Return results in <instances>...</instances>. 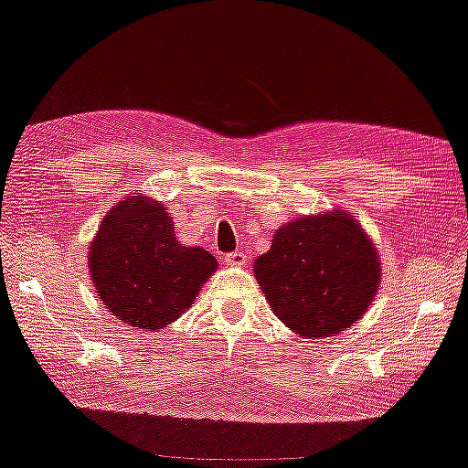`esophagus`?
<instances>
[{"label": "esophagus", "instance_id": "34e87169", "mask_svg": "<svg viewBox=\"0 0 468 468\" xmlns=\"http://www.w3.org/2000/svg\"><path fill=\"white\" fill-rule=\"evenodd\" d=\"M225 262L229 264V267H243V264H246V254L231 252V254L225 256Z\"/></svg>", "mask_w": 468, "mask_h": 468}]
</instances>
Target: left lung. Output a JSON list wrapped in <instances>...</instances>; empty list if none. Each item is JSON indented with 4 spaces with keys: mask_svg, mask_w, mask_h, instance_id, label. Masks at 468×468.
Wrapping results in <instances>:
<instances>
[{
    "mask_svg": "<svg viewBox=\"0 0 468 468\" xmlns=\"http://www.w3.org/2000/svg\"><path fill=\"white\" fill-rule=\"evenodd\" d=\"M252 267L275 315L304 338L338 336L359 322L382 275L374 241L343 210L285 222Z\"/></svg>",
    "mask_w": 468,
    "mask_h": 468,
    "instance_id": "1",
    "label": "left lung"
}]
</instances>
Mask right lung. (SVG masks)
<instances>
[{
    "mask_svg": "<svg viewBox=\"0 0 468 468\" xmlns=\"http://www.w3.org/2000/svg\"><path fill=\"white\" fill-rule=\"evenodd\" d=\"M218 269L207 250L178 241L165 204L132 193L104 214L88 271L109 315L144 332L183 315Z\"/></svg>",
    "mask_w": 468,
    "mask_h": 468,
    "instance_id": "add662e5",
    "label": "right lung"
}]
</instances>
